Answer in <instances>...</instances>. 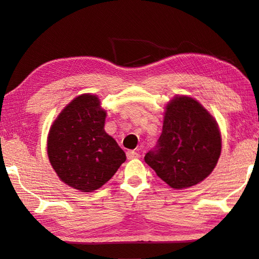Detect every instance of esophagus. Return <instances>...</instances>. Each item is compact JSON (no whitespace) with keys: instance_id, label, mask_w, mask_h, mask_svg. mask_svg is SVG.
Instances as JSON below:
<instances>
[{"instance_id":"esophagus-1","label":"esophagus","mask_w":259,"mask_h":259,"mask_svg":"<svg viewBox=\"0 0 259 259\" xmlns=\"http://www.w3.org/2000/svg\"><path fill=\"white\" fill-rule=\"evenodd\" d=\"M141 157V154L136 151H126V158L128 159H137Z\"/></svg>"}]
</instances>
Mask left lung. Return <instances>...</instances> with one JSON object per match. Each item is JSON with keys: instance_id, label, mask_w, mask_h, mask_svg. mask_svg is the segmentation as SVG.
<instances>
[{"instance_id": "obj_1", "label": "left lung", "mask_w": 259, "mask_h": 259, "mask_svg": "<svg viewBox=\"0 0 259 259\" xmlns=\"http://www.w3.org/2000/svg\"><path fill=\"white\" fill-rule=\"evenodd\" d=\"M220 153L218 123L198 101L180 96L166 106L162 133L144 160L168 186L186 189L212 173Z\"/></svg>"}]
</instances>
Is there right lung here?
Wrapping results in <instances>:
<instances>
[{
	"label": "right lung",
	"instance_id": "1",
	"mask_svg": "<svg viewBox=\"0 0 259 259\" xmlns=\"http://www.w3.org/2000/svg\"><path fill=\"white\" fill-rule=\"evenodd\" d=\"M106 110L93 94H81L64 107L48 134L47 153L60 180L81 192L109 181L125 153L106 133Z\"/></svg>",
	"mask_w": 259,
	"mask_h": 259
}]
</instances>
